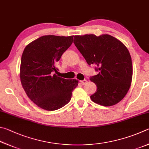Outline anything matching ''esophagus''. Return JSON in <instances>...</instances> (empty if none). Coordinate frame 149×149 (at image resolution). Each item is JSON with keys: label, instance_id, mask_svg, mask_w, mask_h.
<instances>
[{"label": "esophagus", "instance_id": "obj_1", "mask_svg": "<svg viewBox=\"0 0 149 149\" xmlns=\"http://www.w3.org/2000/svg\"><path fill=\"white\" fill-rule=\"evenodd\" d=\"M80 83H81V84H82V85H85L87 83V80L85 79L83 80H81V81H80Z\"/></svg>", "mask_w": 149, "mask_h": 149}]
</instances>
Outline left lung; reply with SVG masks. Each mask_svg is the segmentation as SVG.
I'll list each match as a JSON object with an SVG mask.
<instances>
[{"label": "left lung", "mask_w": 149, "mask_h": 149, "mask_svg": "<svg viewBox=\"0 0 149 149\" xmlns=\"http://www.w3.org/2000/svg\"><path fill=\"white\" fill-rule=\"evenodd\" d=\"M73 42L97 74L90 78L97 86L90 96L93 102L109 107L123 99L131 85L133 67L130 52L123 43L109 35L74 36Z\"/></svg>", "instance_id": "obj_1"}]
</instances>
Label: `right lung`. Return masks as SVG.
I'll return each instance as SVG.
<instances>
[{
    "label": "right lung",
    "instance_id": "obj_1",
    "mask_svg": "<svg viewBox=\"0 0 149 149\" xmlns=\"http://www.w3.org/2000/svg\"><path fill=\"white\" fill-rule=\"evenodd\" d=\"M73 36L45 35L23 50L20 67L22 85L28 97L39 107L56 111L71 99L77 80L58 77L56 63L72 43Z\"/></svg>",
    "mask_w": 149,
    "mask_h": 149
}]
</instances>
